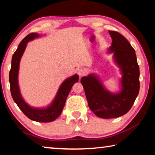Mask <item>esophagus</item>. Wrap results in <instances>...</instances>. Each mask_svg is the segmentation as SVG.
<instances>
[{
  "label": "esophagus",
  "mask_w": 155,
  "mask_h": 155,
  "mask_svg": "<svg viewBox=\"0 0 155 155\" xmlns=\"http://www.w3.org/2000/svg\"><path fill=\"white\" fill-rule=\"evenodd\" d=\"M77 74L80 77H83V76H84L85 74V69H83V68H78V69L77 70Z\"/></svg>",
  "instance_id": "34e87169"
}]
</instances>
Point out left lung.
I'll use <instances>...</instances> for the list:
<instances>
[{
    "label": "left lung",
    "mask_w": 155,
    "mask_h": 155,
    "mask_svg": "<svg viewBox=\"0 0 155 155\" xmlns=\"http://www.w3.org/2000/svg\"><path fill=\"white\" fill-rule=\"evenodd\" d=\"M109 33L112 44L107 52L113 54L114 61L122 75L120 90L117 92L109 91L96 73H90L81 79L90 109L97 116L104 119L127 114L140 91V68L135 50L118 32L109 31Z\"/></svg>",
    "instance_id": "obj_1"
}]
</instances>
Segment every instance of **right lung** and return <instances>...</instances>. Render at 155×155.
Instances as JSON below:
<instances>
[{
	"label": "right lung",
	"mask_w": 155,
	"mask_h": 155,
	"mask_svg": "<svg viewBox=\"0 0 155 155\" xmlns=\"http://www.w3.org/2000/svg\"><path fill=\"white\" fill-rule=\"evenodd\" d=\"M40 37L41 35L37 33H31L26 36L20 43L17 50L13 54L11 70L9 72L10 90L14 102L26 116L35 122H50L55 120L61 115L68 94L71 90L73 85L78 81L79 77L78 74H75L63 81L54 99L46 107H32L25 101L21 94L19 83H18L20 60L27 48L28 41H32Z\"/></svg>",
	"instance_id": "add662e5"
}]
</instances>
